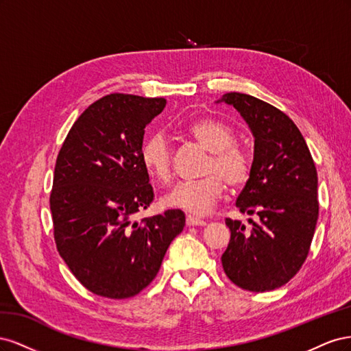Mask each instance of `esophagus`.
Returning a JSON list of instances; mask_svg holds the SVG:
<instances>
[{
  "label": "esophagus",
  "mask_w": 351,
  "mask_h": 351,
  "mask_svg": "<svg viewBox=\"0 0 351 351\" xmlns=\"http://www.w3.org/2000/svg\"><path fill=\"white\" fill-rule=\"evenodd\" d=\"M186 224L187 226H199V227H205L206 226V221L200 219L197 217H193V215H187L186 218Z\"/></svg>",
  "instance_id": "esophagus-1"
}]
</instances>
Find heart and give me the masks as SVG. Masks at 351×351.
Masks as SVG:
<instances>
[{"label":"heart","instance_id":"obj_1","mask_svg":"<svg viewBox=\"0 0 351 351\" xmlns=\"http://www.w3.org/2000/svg\"><path fill=\"white\" fill-rule=\"evenodd\" d=\"M187 133L204 146L210 158L205 165V177L177 183L162 197L167 208L183 209L192 214H206L224 195L227 184L232 190L246 186L252 176V159L236 143L232 127L217 119H197L187 124ZM141 159L158 183H167L173 173V155L167 137L155 132L146 137L141 147Z\"/></svg>","mask_w":351,"mask_h":351}]
</instances>
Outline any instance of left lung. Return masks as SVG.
<instances>
[{
    "mask_svg": "<svg viewBox=\"0 0 351 351\" xmlns=\"http://www.w3.org/2000/svg\"><path fill=\"white\" fill-rule=\"evenodd\" d=\"M218 102L232 105L253 133L252 176L236 205L259 217L249 228L226 219L231 239L222 268L243 290L271 291L289 282L309 254L319 215L316 167L300 130L278 108L239 92Z\"/></svg>",
    "mask_w": 351,
    "mask_h": 351,
    "instance_id": "1",
    "label": "left lung"
}]
</instances>
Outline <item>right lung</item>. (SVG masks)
<instances>
[{"label":"right lung","instance_id":"right-lung-1","mask_svg":"<svg viewBox=\"0 0 351 351\" xmlns=\"http://www.w3.org/2000/svg\"><path fill=\"white\" fill-rule=\"evenodd\" d=\"M165 104L164 98L107 95L82 112L58 152L49 196L57 250L97 295L139 294L184 228L180 209L133 222L154 200L141 147L145 127Z\"/></svg>","mask_w":351,"mask_h":351}]
</instances>
